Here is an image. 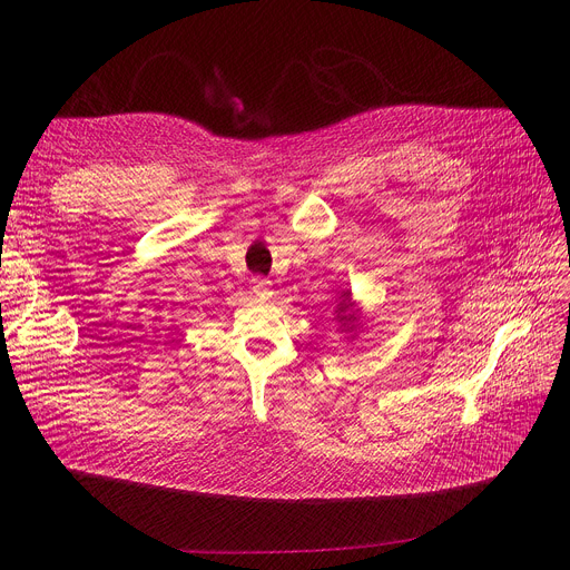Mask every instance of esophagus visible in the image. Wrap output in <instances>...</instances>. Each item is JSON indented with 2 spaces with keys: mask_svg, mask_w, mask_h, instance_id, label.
Segmentation results:
<instances>
[{
  "mask_svg": "<svg viewBox=\"0 0 570 570\" xmlns=\"http://www.w3.org/2000/svg\"><path fill=\"white\" fill-rule=\"evenodd\" d=\"M269 288H273V282H269V279H263V277L252 279V291H254L258 297H267V295H269Z\"/></svg>",
  "mask_w": 570,
  "mask_h": 570,
  "instance_id": "34e87169",
  "label": "esophagus"
}]
</instances>
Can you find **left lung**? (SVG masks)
<instances>
[{"instance_id": "8db88e82", "label": "left lung", "mask_w": 570, "mask_h": 570, "mask_svg": "<svg viewBox=\"0 0 570 570\" xmlns=\"http://www.w3.org/2000/svg\"><path fill=\"white\" fill-rule=\"evenodd\" d=\"M346 307H348V297H346V303H342V321H346V318H353V316H344V312H346Z\"/></svg>"}]
</instances>
